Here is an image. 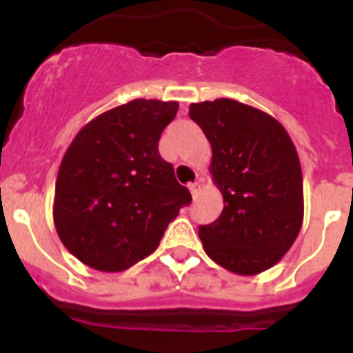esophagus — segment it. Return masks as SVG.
I'll return each instance as SVG.
<instances>
[{
    "mask_svg": "<svg viewBox=\"0 0 353 353\" xmlns=\"http://www.w3.org/2000/svg\"><path fill=\"white\" fill-rule=\"evenodd\" d=\"M188 188H190V191H191V194H193V198H196L198 193H199V190H201V184H199V183H190V184H188Z\"/></svg>",
    "mask_w": 353,
    "mask_h": 353,
    "instance_id": "esophagus-1",
    "label": "esophagus"
}]
</instances>
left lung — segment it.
<instances>
[{"mask_svg": "<svg viewBox=\"0 0 353 353\" xmlns=\"http://www.w3.org/2000/svg\"><path fill=\"white\" fill-rule=\"evenodd\" d=\"M212 145L210 174L223 210L199 225L205 252L229 272L258 275L283 258L304 219L302 170L285 128L232 99L190 105Z\"/></svg>", "mask_w": 353, "mask_h": 353, "instance_id": "obj_1", "label": "left lung"}]
</instances>
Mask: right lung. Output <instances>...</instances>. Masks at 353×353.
I'll return each mask as SVG.
<instances>
[{"instance_id": "add662e5", "label": "right lung", "mask_w": 353, "mask_h": 353, "mask_svg": "<svg viewBox=\"0 0 353 353\" xmlns=\"http://www.w3.org/2000/svg\"><path fill=\"white\" fill-rule=\"evenodd\" d=\"M179 104L137 99L85 124L61 160L54 225L65 248L99 272H123L159 248L191 203L159 154Z\"/></svg>"}]
</instances>
